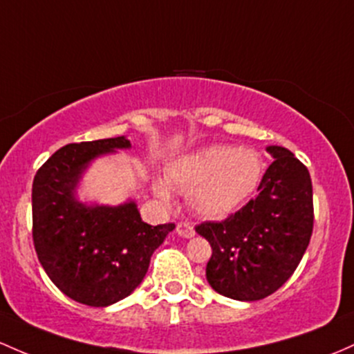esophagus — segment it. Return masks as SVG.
<instances>
[{
    "mask_svg": "<svg viewBox=\"0 0 354 354\" xmlns=\"http://www.w3.org/2000/svg\"><path fill=\"white\" fill-rule=\"evenodd\" d=\"M176 234L183 236V239H192V236L195 235V228H193L188 221H180V223L176 225Z\"/></svg>",
    "mask_w": 354,
    "mask_h": 354,
    "instance_id": "34e87169",
    "label": "esophagus"
}]
</instances>
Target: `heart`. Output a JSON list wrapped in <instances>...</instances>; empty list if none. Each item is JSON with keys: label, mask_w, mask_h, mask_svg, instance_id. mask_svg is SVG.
<instances>
[{"label": "heart", "mask_w": 354, "mask_h": 354, "mask_svg": "<svg viewBox=\"0 0 354 354\" xmlns=\"http://www.w3.org/2000/svg\"><path fill=\"white\" fill-rule=\"evenodd\" d=\"M263 162L257 151L247 147L209 146L178 158L168 166L166 178L188 196L189 207L207 218H218L234 212L259 186ZM154 195L171 200L166 181L153 183Z\"/></svg>", "instance_id": "obj_1"}]
</instances>
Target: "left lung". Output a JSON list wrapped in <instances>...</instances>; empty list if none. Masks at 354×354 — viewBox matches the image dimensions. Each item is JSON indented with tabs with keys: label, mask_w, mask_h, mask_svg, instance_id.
<instances>
[{
	"label": "left lung",
	"mask_w": 354,
	"mask_h": 354,
	"mask_svg": "<svg viewBox=\"0 0 354 354\" xmlns=\"http://www.w3.org/2000/svg\"><path fill=\"white\" fill-rule=\"evenodd\" d=\"M274 161L259 195L221 221L196 225L208 240V284L235 301L274 294L294 274L309 245L314 225L309 171L289 149L269 146Z\"/></svg>",
	"instance_id": "left-lung-1"
}]
</instances>
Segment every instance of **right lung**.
Returning a JSON list of instances; mask_svg holds the SVG:
<instances>
[{
    "label": "right lung",
    "mask_w": 354,
    "mask_h": 354,
    "mask_svg": "<svg viewBox=\"0 0 354 354\" xmlns=\"http://www.w3.org/2000/svg\"><path fill=\"white\" fill-rule=\"evenodd\" d=\"M124 136L72 142L37 171L32 189L33 245L50 281L65 296L106 308L141 284L151 255L174 223L151 227L134 201L119 207H85L73 196L92 159L129 147Z\"/></svg>",
    "instance_id": "add662e5"
}]
</instances>
